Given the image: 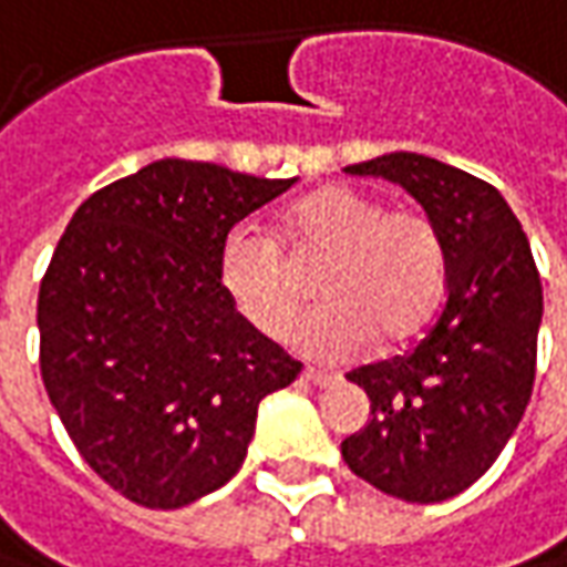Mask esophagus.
Wrapping results in <instances>:
<instances>
[{"label": "esophagus", "instance_id": "obj_1", "mask_svg": "<svg viewBox=\"0 0 567 567\" xmlns=\"http://www.w3.org/2000/svg\"><path fill=\"white\" fill-rule=\"evenodd\" d=\"M303 379L310 381V384H316V388H332V384H338V375L322 372V369H303Z\"/></svg>", "mask_w": 567, "mask_h": 567}]
</instances>
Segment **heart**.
Wrapping results in <instances>:
<instances>
[{"label":"heart","instance_id":"obj_1","mask_svg":"<svg viewBox=\"0 0 567 567\" xmlns=\"http://www.w3.org/2000/svg\"><path fill=\"white\" fill-rule=\"evenodd\" d=\"M276 240L295 260H326L316 279L326 303L291 334L313 360H350L372 338L384 348L410 341L444 298V238L415 207H384L375 195L326 186L285 207ZM217 279L260 334L285 338L295 326L303 291L264 233L241 223L223 235Z\"/></svg>","mask_w":567,"mask_h":567}]
</instances>
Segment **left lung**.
Here are the masks:
<instances>
[{
	"label": "left lung",
	"instance_id": "1",
	"mask_svg": "<svg viewBox=\"0 0 567 567\" xmlns=\"http://www.w3.org/2000/svg\"><path fill=\"white\" fill-rule=\"evenodd\" d=\"M400 183L446 248V300L413 348L360 365L372 419L344 437L357 477L406 503H444L484 475L518 429L537 375L543 285L506 198L472 173L413 152L344 167Z\"/></svg>",
	"mask_w": 567,
	"mask_h": 567
}]
</instances>
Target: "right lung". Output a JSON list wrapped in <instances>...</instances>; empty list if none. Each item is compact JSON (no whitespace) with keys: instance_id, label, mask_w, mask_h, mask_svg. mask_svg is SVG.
Listing matches in <instances>:
<instances>
[{"instance_id":"right-lung-1","label":"right lung","mask_w":567,"mask_h":567,"mask_svg":"<svg viewBox=\"0 0 567 567\" xmlns=\"http://www.w3.org/2000/svg\"><path fill=\"white\" fill-rule=\"evenodd\" d=\"M295 179L164 157L76 207L37 300L40 372L95 475L179 509L241 468L257 406L300 363L219 288L223 235Z\"/></svg>"}]
</instances>
